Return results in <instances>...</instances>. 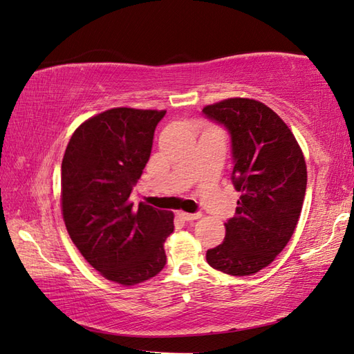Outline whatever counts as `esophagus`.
Returning <instances> with one entry per match:
<instances>
[{
    "label": "esophagus",
    "instance_id": "34e87169",
    "mask_svg": "<svg viewBox=\"0 0 354 354\" xmlns=\"http://www.w3.org/2000/svg\"><path fill=\"white\" fill-rule=\"evenodd\" d=\"M178 216L181 217L183 221L190 222V221H196V219H199V217H201V213H184V212H179V213H178Z\"/></svg>",
    "mask_w": 354,
    "mask_h": 354
}]
</instances>
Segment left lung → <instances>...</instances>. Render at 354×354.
Returning a JSON list of instances; mask_svg holds the SVG:
<instances>
[{"label":"left lung","instance_id":"8db88e82","mask_svg":"<svg viewBox=\"0 0 354 354\" xmlns=\"http://www.w3.org/2000/svg\"><path fill=\"white\" fill-rule=\"evenodd\" d=\"M202 112L230 132L231 181L242 193L207 261L228 275H251L272 263L295 231L307 185L304 155L288 124L257 100L236 97Z\"/></svg>","mask_w":354,"mask_h":354}]
</instances>
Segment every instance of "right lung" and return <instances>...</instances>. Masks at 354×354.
<instances>
[{"label": "right lung", "instance_id": "1", "mask_svg": "<svg viewBox=\"0 0 354 354\" xmlns=\"http://www.w3.org/2000/svg\"><path fill=\"white\" fill-rule=\"evenodd\" d=\"M165 111L114 108L82 123L62 160L66 231L95 270L123 286L155 277L165 266L164 242L173 213L129 201L150 158Z\"/></svg>", "mask_w": 354, "mask_h": 354}]
</instances>
